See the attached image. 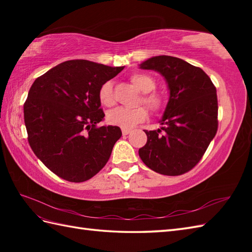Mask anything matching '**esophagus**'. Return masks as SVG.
I'll return each mask as SVG.
<instances>
[{
	"mask_svg": "<svg viewBox=\"0 0 252 252\" xmlns=\"http://www.w3.org/2000/svg\"><path fill=\"white\" fill-rule=\"evenodd\" d=\"M131 131L130 130H122V135H127L130 134Z\"/></svg>",
	"mask_w": 252,
	"mask_h": 252,
	"instance_id": "34e87169",
	"label": "esophagus"
}]
</instances>
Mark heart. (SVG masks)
<instances>
[{
  "label": "heart",
  "mask_w": 252,
  "mask_h": 252,
  "mask_svg": "<svg viewBox=\"0 0 252 252\" xmlns=\"http://www.w3.org/2000/svg\"><path fill=\"white\" fill-rule=\"evenodd\" d=\"M133 85L142 93H149L155 89V81L145 73H134L130 77ZM100 103L105 106L114 104V95H112V83L105 82L101 85L98 92ZM143 103L153 111L161 109L163 105L162 98L157 94H146L143 96ZM147 118V110L143 107H137L134 109H127L123 107H118L110 110L106 116V120L111 126H119L123 130H130L137 123H141Z\"/></svg>",
  "instance_id": "b5f03b06"
}]
</instances>
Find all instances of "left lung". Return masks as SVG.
<instances>
[{
    "mask_svg": "<svg viewBox=\"0 0 252 252\" xmlns=\"http://www.w3.org/2000/svg\"><path fill=\"white\" fill-rule=\"evenodd\" d=\"M161 74L169 99L160 129L145 131L147 142L138 149L142 161L163 175H180L199 162L218 130L216 87L202 69L181 58L153 56L138 65ZM164 131L160 136L158 133Z\"/></svg>",
    "mask_w": 252,
    "mask_h": 252,
    "instance_id": "1",
    "label": "left lung"
}]
</instances>
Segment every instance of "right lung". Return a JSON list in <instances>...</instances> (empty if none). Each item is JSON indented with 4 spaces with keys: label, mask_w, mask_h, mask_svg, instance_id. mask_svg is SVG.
Wrapping results in <instances>:
<instances>
[{
    "label": "right lung",
    "mask_w": 252,
    "mask_h": 252,
    "mask_svg": "<svg viewBox=\"0 0 252 252\" xmlns=\"http://www.w3.org/2000/svg\"><path fill=\"white\" fill-rule=\"evenodd\" d=\"M125 67L85 60L63 62L35 79L24 105L28 141L35 156L60 178L79 183L108 161L121 137L104 120L98 92Z\"/></svg>",
    "instance_id": "right-lung-1"
}]
</instances>
